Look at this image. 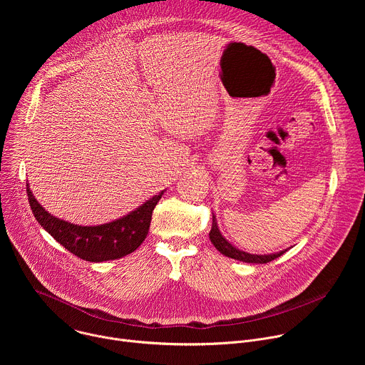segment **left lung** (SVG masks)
Masks as SVG:
<instances>
[{
	"label": "left lung",
	"instance_id": "obj_1",
	"mask_svg": "<svg viewBox=\"0 0 365 365\" xmlns=\"http://www.w3.org/2000/svg\"><path fill=\"white\" fill-rule=\"evenodd\" d=\"M210 240L211 242L215 245V248L230 257V258H235V259H240V262L242 263H252V264H266V263H270L272 259L280 257L282 254H284L287 250H283V251H279V252H274V254H250V252H245V251H241L238 250L237 247H234L231 242H228L225 240V237H222L220 228H218V224H217V218L215 215H212V228H211V232H210Z\"/></svg>",
	"mask_w": 365,
	"mask_h": 365
}]
</instances>
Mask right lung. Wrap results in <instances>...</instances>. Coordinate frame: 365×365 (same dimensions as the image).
Instances as JSON below:
<instances>
[{
    "label": "right lung",
    "instance_id": "obj_1",
    "mask_svg": "<svg viewBox=\"0 0 365 365\" xmlns=\"http://www.w3.org/2000/svg\"><path fill=\"white\" fill-rule=\"evenodd\" d=\"M163 193L165 190L120 220L103 225L82 227L48 214L33 196L27 183L29 203L37 222L68 251L92 263L117 259L135 251L147 237L154 206Z\"/></svg>",
    "mask_w": 365,
    "mask_h": 365
}]
</instances>
